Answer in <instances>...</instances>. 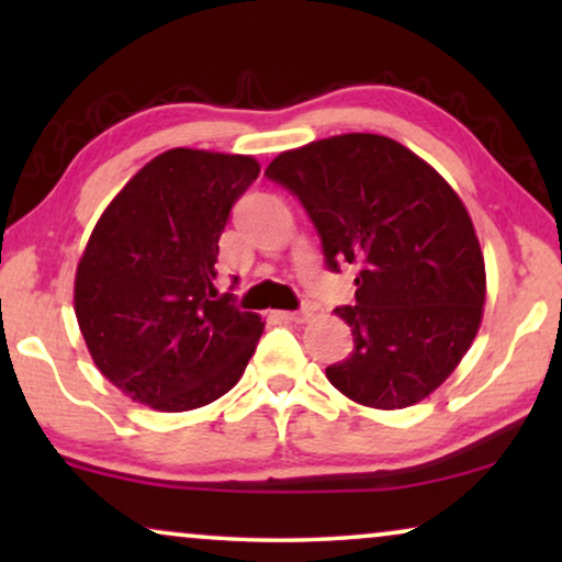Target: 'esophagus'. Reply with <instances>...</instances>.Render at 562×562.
<instances>
[{"label": "esophagus", "mask_w": 562, "mask_h": 562, "mask_svg": "<svg viewBox=\"0 0 562 562\" xmlns=\"http://www.w3.org/2000/svg\"><path fill=\"white\" fill-rule=\"evenodd\" d=\"M283 317H286L289 322H296V325H304V322H310V317H312V310H310V306H304V310L286 312V314H283Z\"/></svg>", "instance_id": "1"}]
</instances>
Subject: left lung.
<instances>
[{
  "label": "left lung",
  "instance_id": "8db88e82",
  "mask_svg": "<svg viewBox=\"0 0 562 562\" xmlns=\"http://www.w3.org/2000/svg\"><path fill=\"white\" fill-rule=\"evenodd\" d=\"M266 176L317 229L325 266H358L356 304L337 306L352 352L327 379L352 402L404 409L456 371L479 333L486 268L450 183L402 143L350 133L286 150Z\"/></svg>",
  "mask_w": 562,
  "mask_h": 562
}]
</instances>
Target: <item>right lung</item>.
<instances>
[{"label": "right lung", "instance_id": "obj_1", "mask_svg": "<svg viewBox=\"0 0 562 562\" xmlns=\"http://www.w3.org/2000/svg\"><path fill=\"white\" fill-rule=\"evenodd\" d=\"M258 173L250 156L173 148L99 217L76 271V319L99 371L135 402L189 412L240 381L263 322L217 294L214 263Z\"/></svg>", "mask_w": 562, "mask_h": 562}]
</instances>
